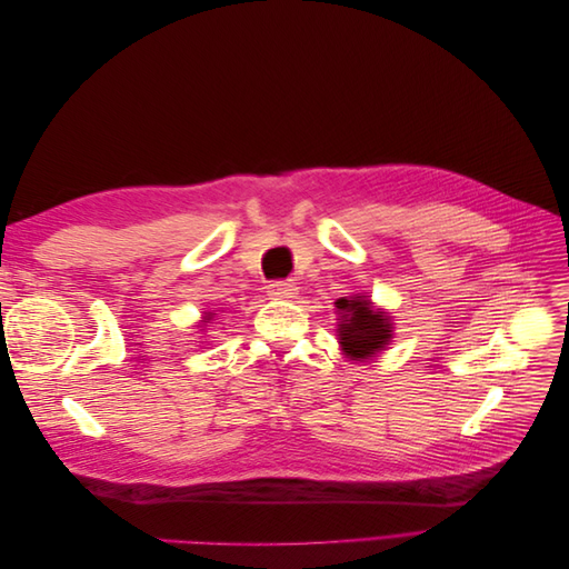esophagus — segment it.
<instances>
[{
    "label": "esophagus",
    "instance_id": "34e87169",
    "mask_svg": "<svg viewBox=\"0 0 569 569\" xmlns=\"http://www.w3.org/2000/svg\"><path fill=\"white\" fill-rule=\"evenodd\" d=\"M268 295L274 299H295L297 282L295 280H274L268 284Z\"/></svg>",
    "mask_w": 569,
    "mask_h": 569
}]
</instances>
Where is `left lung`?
Listing matches in <instances>:
<instances>
[{"instance_id": "8db88e82", "label": "left lung", "mask_w": 569, "mask_h": 569, "mask_svg": "<svg viewBox=\"0 0 569 569\" xmlns=\"http://www.w3.org/2000/svg\"><path fill=\"white\" fill-rule=\"evenodd\" d=\"M339 308V325L337 337L341 343V351L353 360H366L375 353H380L391 341V318L372 308L370 299L366 297H351V299H337Z\"/></svg>"}]
</instances>
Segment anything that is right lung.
Instances as JSON below:
<instances>
[{
	"label": "right lung",
	"mask_w": 569,
	"mask_h": 569,
	"mask_svg": "<svg viewBox=\"0 0 569 569\" xmlns=\"http://www.w3.org/2000/svg\"><path fill=\"white\" fill-rule=\"evenodd\" d=\"M213 316H216V313H206V318H203V320H211Z\"/></svg>",
	"instance_id": "obj_1"
}]
</instances>
